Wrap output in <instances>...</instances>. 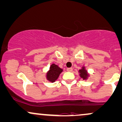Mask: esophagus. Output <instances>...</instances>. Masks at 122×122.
<instances>
[{"instance_id":"esophagus-1","label":"esophagus","mask_w":122,"mask_h":122,"mask_svg":"<svg viewBox=\"0 0 122 122\" xmlns=\"http://www.w3.org/2000/svg\"><path fill=\"white\" fill-rule=\"evenodd\" d=\"M67 71H73V68H71V67H70V68H67Z\"/></svg>"}]
</instances>
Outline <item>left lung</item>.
Instances as JSON below:
<instances>
[{
  "label": "left lung",
  "instance_id": "1",
  "mask_svg": "<svg viewBox=\"0 0 122 122\" xmlns=\"http://www.w3.org/2000/svg\"><path fill=\"white\" fill-rule=\"evenodd\" d=\"M78 72H79L80 76L83 80H87L88 78L89 74L87 70H86V67L84 66H82L81 69L78 70Z\"/></svg>",
  "mask_w": 122,
  "mask_h": 122
}]
</instances>
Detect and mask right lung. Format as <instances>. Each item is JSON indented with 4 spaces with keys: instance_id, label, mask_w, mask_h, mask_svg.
<instances>
[{
    "instance_id": "right-lung-1",
    "label": "right lung",
    "mask_w": 122,
    "mask_h": 122,
    "mask_svg": "<svg viewBox=\"0 0 122 122\" xmlns=\"http://www.w3.org/2000/svg\"><path fill=\"white\" fill-rule=\"evenodd\" d=\"M63 71V69L59 67L55 63L51 65L49 70L46 73V78L49 81L51 82H55L58 78L60 74Z\"/></svg>"
}]
</instances>
